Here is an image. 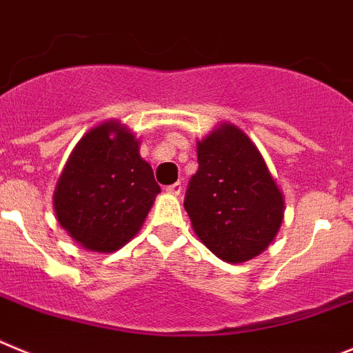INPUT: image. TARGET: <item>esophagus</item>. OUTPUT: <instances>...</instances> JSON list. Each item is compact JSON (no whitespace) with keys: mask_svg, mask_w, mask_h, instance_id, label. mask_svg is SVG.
Returning <instances> with one entry per match:
<instances>
[{"mask_svg":"<svg viewBox=\"0 0 353 353\" xmlns=\"http://www.w3.org/2000/svg\"><path fill=\"white\" fill-rule=\"evenodd\" d=\"M167 192L172 193V195H179V193L183 192V184H181V183L170 184V186H167Z\"/></svg>","mask_w":353,"mask_h":353,"instance_id":"esophagus-1","label":"esophagus"}]
</instances>
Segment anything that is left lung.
Listing matches in <instances>:
<instances>
[{"label":"left lung","mask_w":353,"mask_h":353,"mask_svg":"<svg viewBox=\"0 0 353 353\" xmlns=\"http://www.w3.org/2000/svg\"><path fill=\"white\" fill-rule=\"evenodd\" d=\"M196 153L199 170L184 195L193 230L225 262H246L274 239L283 195L259 149L236 126L212 132Z\"/></svg>","instance_id":"obj_1"}]
</instances>
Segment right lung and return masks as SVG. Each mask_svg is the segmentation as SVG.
<instances>
[{
	"label": "right lung",
	"mask_w": 353,
	"mask_h": 353,
	"mask_svg": "<svg viewBox=\"0 0 353 353\" xmlns=\"http://www.w3.org/2000/svg\"><path fill=\"white\" fill-rule=\"evenodd\" d=\"M160 186L139 154V141L117 123L88 132L70 157L54 209L77 243L109 253L125 246L142 227Z\"/></svg>",
	"instance_id": "right-lung-1"
}]
</instances>
